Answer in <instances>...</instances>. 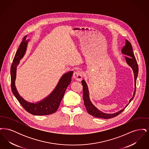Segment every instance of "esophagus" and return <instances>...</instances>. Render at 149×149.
Returning <instances> with one entry per match:
<instances>
[{
	"instance_id": "1",
	"label": "esophagus",
	"mask_w": 149,
	"mask_h": 149,
	"mask_svg": "<svg viewBox=\"0 0 149 149\" xmlns=\"http://www.w3.org/2000/svg\"><path fill=\"white\" fill-rule=\"evenodd\" d=\"M73 78H74L77 81H80L82 80L83 78V74L81 71H76L74 73L73 75Z\"/></svg>"
}]
</instances>
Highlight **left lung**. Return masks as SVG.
Returning a JSON list of instances; mask_svg holds the SVG:
<instances>
[{"label":"left lung","mask_w":149,"mask_h":149,"mask_svg":"<svg viewBox=\"0 0 149 149\" xmlns=\"http://www.w3.org/2000/svg\"><path fill=\"white\" fill-rule=\"evenodd\" d=\"M121 51L123 54L127 55V56H125L126 63L132 69L133 71H134V79H135V91H134V93L133 94V97L130 100L128 104H127L124 108H123L120 111L112 114L104 113V112L99 111L98 108H97L91 102V100L89 99V92L88 85L86 84L85 80H83L81 81V84L83 86V99H84V106L86 109L88 113L95 117L101 118H104V119H109V118H112L114 117H116L125 109V108L129 104V103L131 102V100L135 97L136 89V79L137 78L138 72H139V68H138V64H137V61L136 60L134 54L133 52L132 45H131V43L130 42L127 40H126L125 46H124L123 47Z\"/></svg>","instance_id":"1"}]
</instances>
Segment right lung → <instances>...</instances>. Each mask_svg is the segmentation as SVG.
Instances as JSON below:
<instances>
[{
  "mask_svg": "<svg viewBox=\"0 0 149 149\" xmlns=\"http://www.w3.org/2000/svg\"><path fill=\"white\" fill-rule=\"evenodd\" d=\"M27 36H26L23 38L18 49L17 51L11 65L10 77L12 91L22 106L29 113L36 116L49 115L54 113L57 110L64 97L66 89L71 83L73 71H69L64 74L59 80L54 90L42 100L34 103L29 102L23 99L20 96L16 89L15 80L16 79L17 66L19 65L20 60L24 56L29 41V40H26Z\"/></svg>",
  "mask_w": 149,
  "mask_h": 149,
  "instance_id": "right-lung-1",
  "label": "right lung"
}]
</instances>
